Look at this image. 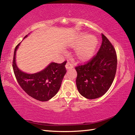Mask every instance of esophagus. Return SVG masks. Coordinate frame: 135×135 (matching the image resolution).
Wrapping results in <instances>:
<instances>
[{
  "label": "esophagus",
  "mask_w": 135,
  "mask_h": 135,
  "mask_svg": "<svg viewBox=\"0 0 135 135\" xmlns=\"http://www.w3.org/2000/svg\"><path fill=\"white\" fill-rule=\"evenodd\" d=\"M65 68H66V69H67V70L71 69V68H73V65L71 62H67L65 65Z\"/></svg>",
  "instance_id": "esophagus-1"
}]
</instances>
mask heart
<instances>
[{"instance_id":"heart-1","label":"heart","mask_w":135,"mask_h":135,"mask_svg":"<svg viewBox=\"0 0 135 135\" xmlns=\"http://www.w3.org/2000/svg\"><path fill=\"white\" fill-rule=\"evenodd\" d=\"M98 39L92 35H86L79 33L70 40L69 45L75 47V56L79 61L86 62L89 60L94 55L98 46Z\"/></svg>"}]
</instances>
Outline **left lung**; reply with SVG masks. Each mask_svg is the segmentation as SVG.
<instances>
[{"label":"left lung","instance_id":"8db88e82","mask_svg":"<svg viewBox=\"0 0 135 135\" xmlns=\"http://www.w3.org/2000/svg\"><path fill=\"white\" fill-rule=\"evenodd\" d=\"M102 39L97 55L86 64L76 67L77 89L81 95L89 99H97L108 91L117 70L115 49L103 34Z\"/></svg>","mask_w":135,"mask_h":135}]
</instances>
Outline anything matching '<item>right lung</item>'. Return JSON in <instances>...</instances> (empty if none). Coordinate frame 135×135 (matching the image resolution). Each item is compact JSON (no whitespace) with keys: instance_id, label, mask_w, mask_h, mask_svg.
<instances>
[{"instance_id":"1","label":"right lung","mask_w":135,"mask_h":135,"mask_svg":"<svg viewBox=\"0 0 135 135\" xmlns=\"http://www.w3.org/2000/svg\"><path fill=\"white\" fill-rule=\"evenodd\" d=\"M20 43L15 47L12 63L13 72L18 83L30 97L40 101H47L53 98L60 89L64 76L67 72L65 67L67 62L64 61L62 64L51 62L42 71L33 74L23 72L16 63V54Z\"/></svg>"}]
</instances>
